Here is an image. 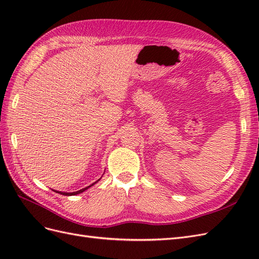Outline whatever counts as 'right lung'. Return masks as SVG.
I'll use <instances>...</instances> for the list:
<instances>
[{"mask_svg": "<svg viewBox=\"0 0 259 259\" xmlns=\"http://www.w3.org/2000/svg\"><path fill=\"white\" fill-rule=\"evenodd\" d=\"M97 182H98V180H97ZM97 182H96V183H97ZM94 184H95V183H94ZM94 184H93V185H94ZM93 185H91V186H89V187H86V188H83V189H81V190H79V191H76V192H71V193H68V192H58V191H56V192H58V193H60V194H62V195H75V194H79V193L85 191L86 189H89V188L92 187Z\"/></svg>", "mask_w": 259, "mask_h": 259, "instance_id": "right-lung-1", "label": "right lung"}]
</instances>
